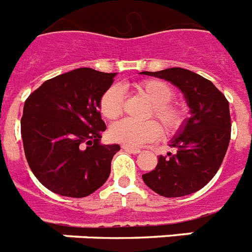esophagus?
I'll return each instance as SVG.
<instances>
[{"instance_id":"obj_1","label":"esophagus","mask_w":252,"mask_h":252,"mask_svg":"<svg viewBox=\"0 0 252 252\" xmlns=\"http://www.w3.org/2000/svg\"><path fill=\"white\" fill-rule=\"evenodd\" d=\"M122 148H124L126 152H130V154H134V155H136V154H139V152H140V150H139V148H132V147L124 146Z\"/></svg>"}]
</instances>
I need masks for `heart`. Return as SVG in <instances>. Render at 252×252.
I'll use <instances>...</instances> for the list:
<instances>
[{
  "label": "heart",
  "mask_w": 252,
  "mask_h": 252,
  "mask_svg": "<svg viewBox=\"0 0 252 252\" xmlns=\"http://www.w3.org/2000/svg\"><path fill=\"white\" fill-rule=\"evenodd\" d=\"M140 96L151 102L147 117H155L164 128L165 134L173 135L182 128L186 121V106L181 102L172 101L174 90L168 83L158 79L143 80L135 86ZM125 96L122 88L112 86L100 98V112L106 120H116L124 112ZM161 126L156 121L134 122L130 120L120 121L109 130L112 140L126 147H139L144 143L160 138Z\"/></svg>",
  "instance_id": "1"
}]
</instances>
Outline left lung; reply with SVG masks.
<instances>
[{
	"label": "left lung",
	"instance_id": "obj_1",
	"mask_svg": "<svg viewBox=\"0 0 252 252\" xmlns=\"http://www.w3.org/2000/svg\"><path fill=\"white\" fill-rule=\"evenodd\" d=\"M140 74L172 82L183 92L191 109V117L169 144L176 151L161 155L156 168L143 174V181L165 198L196 192L215 177L228 150L229 101L211 80L190 70L172 67Z\"/></svg>",
	"mask_w": 252,
	"mask_h": 252
}]
</instances>
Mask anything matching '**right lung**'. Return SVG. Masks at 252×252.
I'll return each mask as SVG.
<instances>
[{
	"label": "right lung",
	"mask_w": 252,
	"mask_h": 252,
	"mask_svg": "<svg viewBox=\"0 0 252 252\" xmlns=\"http://www.w3.org/2000/svg\"><path fill=\"white\" fill-rule=\"evenodd\" d=\"M114 76L90 67L72 70L45 80L24 102V155L48 190L84 198L108 180L112 158L121 148L100 143L106 126L98 108Z\"/></svg>",
	"instance_id": "add662e5"
}]
</instances>
